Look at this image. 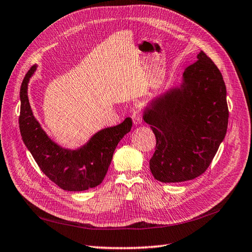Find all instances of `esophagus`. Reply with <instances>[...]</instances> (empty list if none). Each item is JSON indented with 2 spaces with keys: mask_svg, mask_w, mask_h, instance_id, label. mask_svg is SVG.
Wrapping results in <instances>:
<instances>
[{
  "mask_svg": "<svg viewBox=\"0 0 252 252\" xmlns=\"http://www.w3.org/2000/svg\"><path fill=\"white\" fill-rule=\"evenodd\" d=\"M131 119L135 125H140L142 123V116H141V112L139 110H135L131 114Z\"/></svg>",
  "mask_w": 252,
  "mask_h": 252,
  "instance_id": "esophagus-1",
  "label": "esophagus"
}]
</instances>
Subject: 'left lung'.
Here are the masks:
<instances>
[{
    "label": "left lung",
    "mask_w": 252,
    "mask_h": 252,
    "mask_svg": "<svg viewBox=\"0 0 252 252\" xmlns=\"http://www.w3.org/2000/svg\"><path fill=\"white\" fill-rule=\"evenodd\" d=\"M197 59L184 70L181 85L143 111V121L157 138L150 169L158 182L182 183L201 175L226 135L228 107L223 76L203 51Z\"/></svg>",
    "instance_id": "1"
}]
</instances>
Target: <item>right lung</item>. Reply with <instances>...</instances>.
I'll use <instances>...</instances> for the list:
<instances>
[{
  "instance_id": "right-lung-1",
  "label": "right lung",
  "mask_w": 252,
  "mask_h": 252,
  "mask_svg": "<svg viewBox=\"0 0 252 252\" xmlns=\"http://www.w3.org/2000/svg\"><path fill=\"white\" fill-rule=\"evenodd\" d=\"M37 69L33 65L20 87L19 129L23 141L40 169L64 190L83 191L103 181L116 146L132 126L130 117L121 124L95 132L90 140L76 150L59 146L35 120L28 99V83Z\"/></svg>"
}]
</instances>
